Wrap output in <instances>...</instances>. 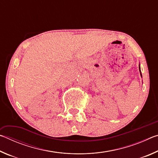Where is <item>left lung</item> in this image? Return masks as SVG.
Wrapping results in <instances>:
<instances>
[{
  "label": "left lung",
  "mask_w": 158,
  "mask_h": 158,
  "mask_svg": "<svg viewBox=\"0 0 158 158\" xmlns=\"http://www.w3.org/2000/svg\"><path fill=\"white\" fill-rule=\"evenodd\" d=\"M139 69H140V68H139Z\"/></svg>",
  "instance_id": "left-lung-1"
}]
</instances>
